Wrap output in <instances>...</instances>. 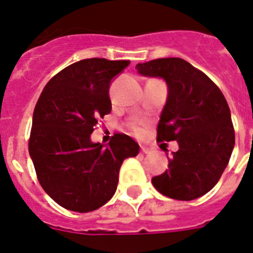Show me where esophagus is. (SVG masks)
I'll return each instance as SVG.
<instances>
[{"mask_svg": "<svg viewBox=\"0 0 253 253\" xmlns=\"http://www.w3.org/2000/svg\"><path fill=\"white\" fill-rule=\"evenodd\" d=\"M140 152H142L143 154H148L151 151H149L148 148H146V147H142V148H140Z\"/></svg>", "mask_w": 253, "mask_h": 253, "instance_id": "34e87169", "label": "esophagus"}]
</instances>
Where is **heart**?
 Listing matches in <instances>:
<instances>
[{
	"label": "heart",
	"mask_w": 253,
	"mask_h": 253,
	"mask_svg": "<svg viewBox=\"0 0 253 253\" xmlns=\"http://www.w3.org/2000/svg\"><path fill=\"white\" fill-rule=\"evenodd\" d=\"M135 133H138V134H139V133H140V129H138V128H135Z\"/></svg>",
	"instance_id": "heart-1"
}]
</instances>
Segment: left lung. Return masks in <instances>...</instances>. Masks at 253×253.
<instances>
[{"instance_id":"obj_1","label":"left lung","mask_w":253,"mask_h":253,"mask_svg":"<svg viewBox=\"0 0 253 253\" xmlns=\"http://www.w3.org/2000/svg\"><path fill=\"white\" fill-rule=\"evenodd\" d=\"M144 77L163 78L167 100L157 140L178 143L169 169L152 184L162 195L194 200L209 193L222 176L234 148L231 110L222 91L207 75L181 58H161L135 66Z\"/></svg>"}]
</instances>
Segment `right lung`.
I'll return each instance as SVG.
<instances>
[{
    "mask_svg": "<svg viewBox=\"0 0 253 253\" xmlns=\"http://www.w3.org/2000/svg\"><path fill=\"white\" fill-rule=\"evenodd\" d=\"M129 60L91 58L62 69L44 87L33 114L29 153L38 180L60 207L87 213L106 204L116 191L125 158L139 146L125 134L107 144L91 134L111 111L109 88Z\"/></svg>",
    "mask_w": 253,
    "mask_h": 253,
    "instance_id": "obj_1",
    "label": "right lung"
}]
</instances>
